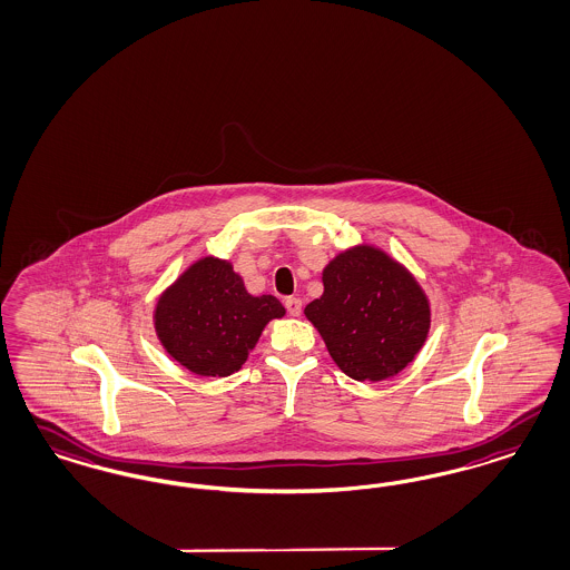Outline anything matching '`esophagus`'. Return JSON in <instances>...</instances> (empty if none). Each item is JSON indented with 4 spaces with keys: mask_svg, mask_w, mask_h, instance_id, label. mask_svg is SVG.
Instances as JSON below:
<instances>
[{
    "mask_svg": "<svg viewBox=\"0 0 570 570\" xmlns=\"http://www.w3.org/2000/svg\"><path fill=\"white\" fill-rule=\"evenodd\" d=\"M284 305H286V309H288V314L291 315H301V309H303V303H301V298H296V296H288L286 301H284Z\"/></svg>",
    "mask_w": 570,
    "mask_h": 570,
    "instance_id": "1",
    "label": "esophagus"
}]
</instances>
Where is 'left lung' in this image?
Returning a JSON list of instances; mask_svg holds the SVG:
<instances>
[{"label": "left lung", "mask_w": 570, "mask_h": 570, "mask_svg": "<svg viewBox=\"0 0 570 570\" xmlns=\"http://www.w3.org/2000/svg\"><path fill=\"white\" fill-rule=\"evenodd\" d=\"M322 282L324 293L305 315L343 373L383 381L413 362L430 333L432 309L404 265L362 244L334 256Z\"/></svg>", "instance_id": "left-lung-1"}]
</instances>
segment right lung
<instances>
[{"label": "right lung", "mask_w": 570, "mask_h": 570, "mask_svg": "<svg viewBox=\"0 0 570 570\" xmlns=\"http://www.w3.org/2000/svg\"><path fill=\"white\" fill-rule=\"evenodd\" d=\"M286 314L272 295L253 296L229 261L204 256L157 298L154 324L164 350L199 376L237 373L263 328Z\"/></svg>", "instance_id": "add662e5"}]
</instances>
